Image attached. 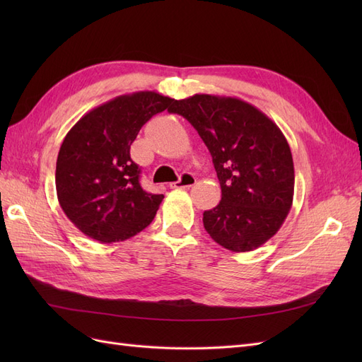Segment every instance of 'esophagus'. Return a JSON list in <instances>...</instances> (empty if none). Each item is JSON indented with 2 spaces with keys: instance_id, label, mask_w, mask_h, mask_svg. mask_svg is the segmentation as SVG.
Listing matches in <instances>:
<instances>
[{
  "instance_id": "1",
  "label": "esophagus",
  "mask_w": 362,
  "mask_h": 362,
  "mask_svg": "<svg viewBox=\"0 0 362 362\" xmlns=\"http://www.w3.org/2000/svg\"><path fill=\"white\" fill-rule=\"evenodd\" d=\"M196 182L194 175L192 173H182L178 181L170 182V189H185V187H192V185Z\"/></svg>"
}]
</instances>
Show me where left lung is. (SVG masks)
I'll list each match as a JSON object with an SVG mask.
<instances>
[{"label": "left lung", "instance_id": "left-lung-1", "mask_svg": "<svg viewBox=\"0 0 362 362\" xmlns=\"http://www.w3.org/2000/svg\"><path fill=\"white\" fill-rule=\"evenodd\" d=\"M172 113L198 131L221 182V202L204 211L205 231L233 252L264 245L286 221L294 194L293 157L279 127L233 96L196 93L177 101Z\"/></svg>", "mask_w": 362, "mask_h": 362}]
</instances>
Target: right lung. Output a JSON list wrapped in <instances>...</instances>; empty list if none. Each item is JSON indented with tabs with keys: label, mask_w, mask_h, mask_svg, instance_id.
Returning <instances> with one entry per match:
<instances>
[{
	"label": "right lung",
	"mask_w": 362,
	"mask_h": 362,
	"mask_svg": "<svg viewBox=\"0 0 362 362\" xmlns=\"http://www.w3.org/2000/svg\"><path fill=\"white\" fill-rule=\"evenodd\" d=\"M177 100L154 90L116 96L86 113L64 137L56 166L62 210L101 243L124 242L154 221L163 194L141 189L131 144L148 120Z\"/></svg>",
	"instance_id": "obj_1"
}]
</instances>
